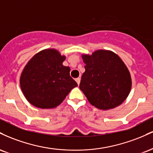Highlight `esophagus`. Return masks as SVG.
<instances>
[{
    "label": "esophagus",
    "mask_w": 153,
    "mask_h": 153,
    "mask_svg": "<svg viewBox=\"0 0 153 153\" xmlns=\"http://www.w3.org/2000/svg\"><path fill=\"white\" fill-rule=\"evenodd\" d=\"M75 81L77 82V83H78V85H79V84H80V78H76V79H75Z\"/></svg>",
    "instance_id": "esophagus-1"
}]
</instances>
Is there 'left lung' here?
<instances>
[{
  "mask_svg": "<svg viewBox=\"0 0 153 153\" xmlns=\"http://www.w3.org/2000/svg\"><path fill=\"white\" fill-rule=\"evenodd\" d=\"M85 71L80 89L93 106L108 110L125 101L131 88V75L122 59L110 50L82 54Z\"/></svg>",
  "mask_w": 153,
  "mask_h": 153,
  "instance_id": "1",
  "label": "left lung"
}]
</instances>
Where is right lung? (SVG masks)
<instances>
[{
    "label": "right lung",
    "instance_id": "right-lung-1",
    "mask_svg": "<svg viewBox=\"0 0 153 153\" xmlns=\"http://www.w3.org/2000/svg\"><path fill=\"white\" fill-rule=\"evenodd\" d=\"M66 57L55 49L39 52L24 67L20 76L23 94L33 106L53 108L59 106L71 91L78 86L64 66Z\"/></svg>",
    "mask_w": 153,
    "mask_h": 153
}]
</instances>
